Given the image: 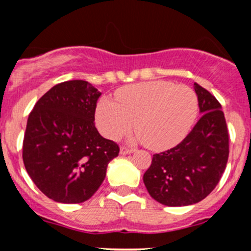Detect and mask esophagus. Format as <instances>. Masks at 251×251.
Returning <instances> with one entry per match:
<instances>
[{
    "label": "esophagus",
    "mask_w": 251,
    "mask_h": 251,
    "mask_svg": "<svg viewBox=\"0 0 251 251\" xmlns=\"http://www.w3.org/2000/svg\"><path fill=\"white\" fill-rule=\"evenodd\" d=\"M133 151V149L126 148V147H121L120 148V154L121 155H127V154H131Z\"/></svg>",
    "instance_id": "1"
}]
</instances>
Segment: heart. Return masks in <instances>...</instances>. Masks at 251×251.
<instances>
[{"label":"heart","instance_id":"obj_1","mask_svg":"<svg viewBox=\"0 0 251 251\" xmlns=\"http://www.w3.org/2000/svg\"><path fill=\"white\" fill-rule=\"evenodd\" d=\"M115 100L102 97L96 125L104 137L118 140L136 121L137 140L154 151L181 143L197 120L198 97L191 87L170 81H149L119 90Z\"/></svg>","mask_w":251,"mask_h":251}]
</instances>
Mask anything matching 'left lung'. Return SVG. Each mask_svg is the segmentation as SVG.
Here are the masks:
<instances>
[{
  "mask_svg": "<svg viewBox=\"0 0 251 251\" xmlns=\"http://www.w3.org/2000/svg\"><path fill=\"white\" fill-rule=\"evenodd\" d=\"M194 90L201 118L181 143L154 154L143 175L151 198L166 206H186L206 198L228 160V131L221 104L197 82Z\"/></svg>",
  "mask_w": 251,
  "mask_h": 251,
  "instance_id": "obj_1",
  "label": "left lung"
}]
</instances>
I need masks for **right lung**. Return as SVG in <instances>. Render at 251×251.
I'll return each mask as SVG.
<instances>
[{
	"label": "right lung",
	"mask_w": 251,
	"mask_h": 251,
	"mask_svg": "<svg viewBox=\"0 0 251 251\" xmlns=\"http://www.w3.org/2000/svg\"><path fill=\"white\" fill-rule=\"evenodd\" d=\"M100 92L90 82L72 80L53 86L27 119L23 161L37 188L64 204L86 201L97 192L119 146L95 126Z\"/></svg>",
	"instance_id": "1"
}]
</instances>
